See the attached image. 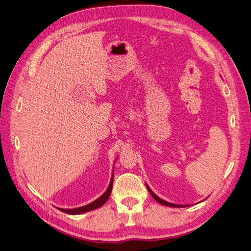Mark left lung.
<instances>
[{
	"instance_id": "obj_1",
	"label": "left lung",
	"mask_w": 251,
	"mask_h": 251,
	"mask_svg": "<svg viewBox=\"0 0 251 251\" xmlns=\"http://www.w3.org/2000/svg\"><path fill=\"white\" fill-rule=\"evenodd\" d=\"M147 188H148V191L150 192V194H151V196L153 197V198L158 202V203H160V204H162V205H165V206H170V207H186L187 205H180V204H174V203H171V202H168V201H164V200H162V199H160L159 198L158 196H156L154 193H153V191H151V189L150 188V186L147 184Z\"/></svg>"
}]
</instances>
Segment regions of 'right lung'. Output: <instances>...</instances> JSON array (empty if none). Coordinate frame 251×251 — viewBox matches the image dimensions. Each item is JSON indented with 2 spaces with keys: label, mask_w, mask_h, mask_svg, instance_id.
<instances>
[{
  "label": "right lung",
  "mask_w": 251,
  "mask_h": 251,
  "mask_svg": "<svg viewBox=\"0 0 251 251\" xmlns=\"http://www.w3.org/2000/svg\"><path fill=\"white\" fill-rule=\"evenodd\" d=\"M113 174H114V170H113ZM113 174H112V177H111V180H110V184H109V186L107 188V191H105L100 197V198L96 199L92 203H90L88 205H85V206H81V207H76V208H59V207H57V208L60 211L66 212V214H68V215H80V214H83V212H88V211H91V210H94L96 208H100V206H102V205L105 202L108 201L109 197L111 195L112 187H113V179H114V175Z\"/></svg>",
  "instance_id": "1"
}]
</instances>
